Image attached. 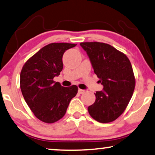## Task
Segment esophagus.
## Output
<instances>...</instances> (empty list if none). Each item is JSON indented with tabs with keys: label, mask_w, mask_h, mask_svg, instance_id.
I'll list each match as a JSON object with an SVG mask.
<instances>
[{
	"label": "esophagus",
	"mask_w": 155,
	"mask_h": 155,
	"mask_svg": "<svg viewBox=\"0 0 155 155\" xmlns=\"http://www.w3.org/2000/svg\"><path fill=\"white\" fill-rule=\"evenodd\" d=\"M85 93V91L84 90H83V89H78V93H79V94H83V93Z\"/></svg>",
	"instance_id": "obj_1"
}]
</instances>
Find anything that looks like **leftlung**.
Listing matches in <instances>:
<instances>
[{"instance_id": "left-lung-1", "label": "left lung", "mask_w": 155, "mask_h": 155, "mask_svg": "<svg viewBox=\"0 0 155 155\" xmlns=\"http://www.w3.org/2000/svg\"><path fill=\"white\" fill-rule=\"evenodd\" d=\"M90 58L94 72L103 85L95 93V101L88 110L100 123L116 120L126 110L134 93L136 78L130 60L125 54L107 43H80Z\"/></svg>"}]
</instances>
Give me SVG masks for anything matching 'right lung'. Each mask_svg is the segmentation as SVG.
Segmentation results:
<instances>
[{
	"label": "right lung",
	"instance_id": "right-lung-1",
	"mask_svg": "<svg viewBox=\"0 0 155 155\" xmlns=\"http://www.w3.org/2000/svg\"><path fill=\"white\" fill-rule=\"evenodd\" d=\"M77 44L53 43L45 45L25 63L20 73L24 98L37 119L53 124L64 116L78 92L76 85L63 87L53 78L63 69L62 56Z\"/></svg>",
	"mask_w": 155,
	"mask_h": 155
}]
</instances>
